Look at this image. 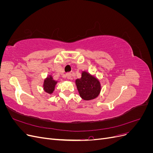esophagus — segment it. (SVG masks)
Returning <instances> with one entry per match:
<instances>
[{
    "mask_svg": "<svg viewBox=\"0 0 153 153\" xmlns=\"http://www.w3.org/2000/svg\"><path fill=\"white\" fill-rule=\"evenodd\" d=\"M66 77L68 79H71V74L70 73H66Z\"/></svg>",
    "mask_w": 153,
    "mask_h": 153,
    "instance_id": "obj_1",
    "label": "esophagus"
}]
</instances>
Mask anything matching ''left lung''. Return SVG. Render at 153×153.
<instances>
[{"label": "left lung", "instance_id": "8db88e82", "mask_svg": "<svg viewBox=\"0 0 153 153\" xmlns=\"http://www.w3.org/2000/svg\"><path fill=\"white\" fill-rule=\"evenodd\" d=\"M76 85L80 97L85 100L94 99L101 90L99 81L86 72H82V77L76 80Z\"/></svg>", "mask_w": 153, "mask_h": 153}]
</instances>
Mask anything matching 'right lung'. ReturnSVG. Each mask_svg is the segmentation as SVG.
<instances>
[{"mask_svg":"<svg viewBox=\"0 0 153 153\" xmlns=\"http://www.w3.org/2000/svg\"><path fill=\"white\" fill-rule=\"evenodd\" d=\"M57 84V82L52 79V76L47 78L44 82V89L45 91L48 92L49 94H51L53 91L55 89V85Z\"/></svg>","mask_w":153,"mask_h":153,"instance_id":"right-lung-1","label":"right lung"}]
</instances>
